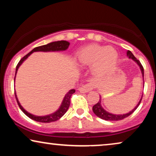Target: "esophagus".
I'll list each match as a JSON object with an SVG mask.
<instances>
[{
	"instance_id": "1",
	"label": "esophagus",
	"mask_w": 156,
	"mask_h": 156,
	"mask_svg": "<svg viewBox=\"0 0 156 156\" xmlns=\"http://www.w3.org/2000/svg\"><path fill=\"white\" fill-rule=\"evenodd\" d=\"M93 87H94V85L91 84V83H89V84H85L84 86L80 87L79 91H80L81 93H87L89 91L92 90Z\"/></svg>"
}]
</instances>
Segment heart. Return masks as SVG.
I'll return each mask as SVG.
<instances>
[{"instance_id": "b5f03b06", "label": "heart", "mask_w": 156, "mask_h": 156, "mask_svg": "<svg viewBox=\"0 0 156 156\" xmlns=\"http://www.w3.org/2000/svg\"><path fill=\"white\" fill-rule=\"evenodd\" d=\"M118 60L116 49L94 43L82 47L76 54V65L82 68L92 66L93 73L98 76L111 73Z\"/></svg>"}]
</instances>
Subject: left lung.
Instances as JSON below:
<instances>
[{
	"mask_svg": "<svg viewBox=\"0 0 156 156\" xmlns=\"http://www.w3.org/2000/svg\"><path fill=\"white\" fill-rule=\"evenodd\" d=\"M126 55L129 59H133V60L135 62L136 64H137L138 67H139L140 70V72H141V74H142L143 80H144V67H143L141 64H140V61L138 60V59H136L135 57H134L133 53H132L131 51L128 50L127 52H126ZM142 97H143V94L141 95V97H140V99L139 100V101H138V103L137 104V105H136L135 107H134L133 109L131 111V112H128V113H126V114H112V113H110V112H107V111H106L103 107H102V106H101V96H100V99L99 100V101H98V103L96 104L95 105L93 106L92 110H93V112L94 113L95 115H97V116L99 117V118L104 119V120H106V121H119V120H122V119L126 118V117L130 116V115H131L132 113L134 112V111H135L136 108H138V106H139L140 101H141Z\"/></svg>",
	"mask_w": 156,
	"mask_h": 156,
	"instance_id": "obj_1",
	"label": "left lung"
}]
</instances>
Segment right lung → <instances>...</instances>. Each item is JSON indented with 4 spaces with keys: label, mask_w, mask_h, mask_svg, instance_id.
<instances>
[{
    "label": "right lung",
    "mask_w": 156,
    "mask_h": 156,
    "mask_svg": "<svg viewBox=\"0 0 156 156\" xmlns=\"http://www.w3.org/2000/svg\"><path fill=\"white\" fill-rule=\"evenodd\" d=\"M69 44H70L69 42L66 41V40H60V41L52 42H50V43L44 44V45L39 46V47H37V48H34L31 52H30L28 54H27L25 56L23 57V58L20 59V62H18V65H17L16 67V75H15L14 82L16 81V74L19 69V67H20V66L22 65L23 62H24L25 59H27V57H28L32 53H33L34 52H59V51H65L66 50H67L68 48H69ZM74 92H75V90H74V89H70V90L65 94L62 101L61 105L59 106L58 109H57L56 112L52 113V114L45 115V116H36V115L32 114L28 112H27V111L25 110L22 106H21L20 103L19 102L16 91H15V96H16V99L17 100V102H18L19 107H20V109L22 110V112L24 113L27 116H28L30 119H33V120L35 121H38V122L50 123V122H52V121H56L57 120H59V119H60L66 112H67V111L68 110V108H69V105H70V98H71L72 95L73 94Z\"/></svg>",
    "instance_id": "1"
}]
</instances>
